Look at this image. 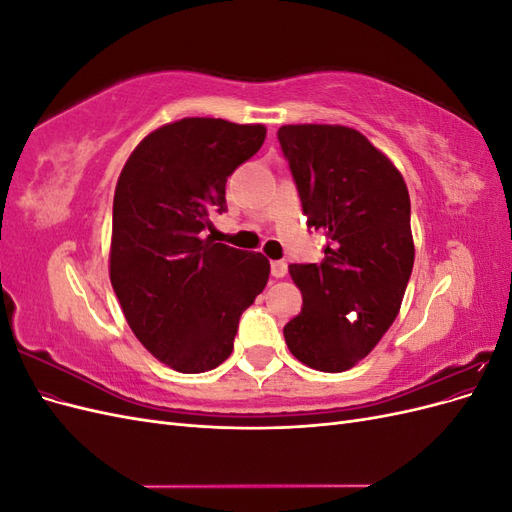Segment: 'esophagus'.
I'll list each match as a JSON object with an SVG mask.
<instances>
[{
    "label": "esophagus",
    "mask_w": 512,
    "mask_h": 512,
    "mask_svg": "<svg viewBox=\"0 0 512 512\" xmlns=\"http://www.w3.org/2000/svg\"><path fill=\"white\" fill-rule=\"evenodd\" d=\"M288 273V262L286 260H273L271 262V275L273 277H284Z\"/></svg>",
    "instance_id": "esophagus-1"
}]
</instances>
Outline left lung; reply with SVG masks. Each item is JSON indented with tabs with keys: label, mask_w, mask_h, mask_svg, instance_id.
Listing matches in <instances>:
<instances>
[{
	"label": "left lung",
	"mask_w": 512,
	"mask_h": 512,
	"mask_svg": "<svg viewBox=\"0 0 512 512\" xmlns=\"http://www.w3.org/2000/svg\"><path fill=\"white\" fill-rule=\"evenodd\" d=\"M307 226L327 237L320 265H290L303 309L284 327L290 352L318 371H346L399 314L414 265L410 196L393 162L346 126L277 130Z\"/></svg>",
	"instance_id": "1"
}]
</instances>
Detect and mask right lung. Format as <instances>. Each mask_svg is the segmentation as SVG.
<instances>
[{
  "label": "right lung",
  "mask_w": 512,
  "mask_h": 512,
  "mask_svg": "<svg viewBox=\"0 0 512 512\" xmlns=\"http://www.w3.org/2000/svg\"><path fill=\"white\" fill-rule=\"evenodd\" d=\"M267 128L185 117L153 130L123 166L113 200L111 284L134 335L181 374L224 363L239 318L265 290L269 260L205 237L226 181Z\"/></svg>",
  "instance_id": "add662e5"
}]
</instances>
